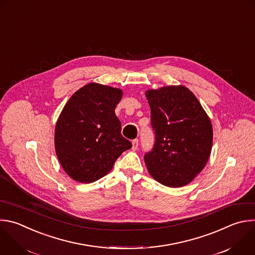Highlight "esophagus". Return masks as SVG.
<instances>
[{
	"label": "esophagus",
	"mask_w": 255,
	"mask_h": 255,
	"mask_svg": "<svg viewBox=\"0 0 255 255\" xmlns=\"http://www.w3.org/2000/svg\"><path fill=\"white\" fill-rule=\"evenodd\" d=\"M138 148V139H134L132 141V149L136 150Z\"/></svg>",
	"instance_id": "34e87169"
}]
</instances>
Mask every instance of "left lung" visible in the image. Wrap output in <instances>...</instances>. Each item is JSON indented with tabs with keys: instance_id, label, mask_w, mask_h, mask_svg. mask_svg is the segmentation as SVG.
<instances>
[{
	"instance_id": "obj_1",
	"label": "left lung",
	"mask_w": 255,
	"mask_h": 255,
	"mask_svg": "<svg viewBox=\"0 0 255 255\" xmlns=\"http://www.w3.org/2000/svg\"><path fill=\"white\" fill-rule=\"evenodd\" d=\"M155 132L144 161L150 175L168 187L190 183L210 156L213 131L195 95L184 86H166L146 93Z\"/></svg>"
}]
</instances>
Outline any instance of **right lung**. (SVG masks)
<instances>
[{"instance_id":"right-lung-1","label":"right lung","mask_w":255,"mask_h":255,"mask_svg":"<svg viewBox=\"0 0 255 255\" xmlns=\"http://www.w3.org/2000/svg\"><path fill=\"white\" fill-rule=\"evenodd\" d=\"M122 95L121 89L90 83L64 106L56 123L55 150L65 172L75 181L99 180L132 147L121 135V122L115 114Z\"/></svg>"}]
</instances>
